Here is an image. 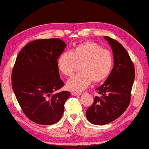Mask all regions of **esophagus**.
Segmentation results:
<instances>
[{"label": "esophagus", "mask_w": 149, "mask_h": 149, "mask_svg": "<svg viewBox=\"0 0 149 149\" xmlns=\"http://www.w3.org/2000/svg\"><path fill=\"white\" fill-rule=\"evenodd\" d=\"M71 94L74 96H79V95H81V92H72Z\"/></svg>", "instance_id": "esophagus-1"}]
</instances>
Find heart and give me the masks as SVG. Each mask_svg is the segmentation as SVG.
Returning a JSON list of instances; mask_svg holds the SVG:
<instances>
[{"label":"heart","mask_w":149,"mask_h":149,"mask_svg":"<svg viewBox=\"0 0 149 149\" xmlns=\"http://www.w3.org/2000/svg\"><path fill=\"white\" fill-rule=\"evenodd\" d=\"M80 63V72L68 80V89L80 92L91 83L102 81L112 70L113 57L111 52L92 41H84L75 45L69 52H63L58 56L57 64L59 71L67 77L72 76Z\"/></svg>","instance_id":"heart-1"}]
</instances>
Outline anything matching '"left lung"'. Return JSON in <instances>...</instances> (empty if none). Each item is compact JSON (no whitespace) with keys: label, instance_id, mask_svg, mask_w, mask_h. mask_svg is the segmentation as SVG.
<instances>
[{"label":"left lung","instance_id":"obj_1","mask_svg":"<svg viewBox=\"0 0 149 149\" xmlns=\"http://www.w3.org/2000/svg\"><path fill=\"white\" fill-rule=\"evenodd\" d=\"M113 53L114 66L108 79L95 89L99 96L87 109L88 120L94 125H105L118 119L128 108L135 79V67L128 53L118 41L104 36Z\"/></svg>","mask_w":149,"mask_h":149}]
</instances>
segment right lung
Segmentation results:
<instances>
[{
	"label": "right lung",
	"instance_id": "add662e5",
	"mask_svg": "<svg viewBox=\"0 0 149 149\" xmlns=\"http://www.w3.org/2000/svg\"><path fill=\"white\" fill-rule=\"evenodd\" d=\"M60 39H41L31 41L16 57L12 71V86L25 116L41 125H53L61 118L70 92L60 89L57 64L66 47Z\"/></svg>",
	"mask_w": 149,
	"mask_h": 149
}]
</instances>
